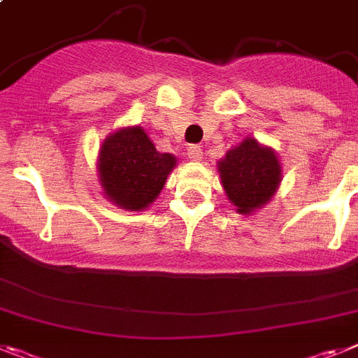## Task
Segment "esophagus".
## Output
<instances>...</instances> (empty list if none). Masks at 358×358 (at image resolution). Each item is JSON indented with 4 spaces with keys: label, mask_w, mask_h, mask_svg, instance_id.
I'll return each instance as SVG.
<instances>
[{
    "label": "esophagus",
    "mask_w": 358,
    "mask_h": 358,
    "mask_svg": "<svg viewBox=\"0 0 358 358\" xmlns=\"http://www.w3.org/2000/svg\"><path fill=\"white\" fill-rule=\"evenodd\" d=\"M186 155H188V159L190 161H201L203 159V150H201V146H188V150H186Z\"/></svg>",
    "instance_id": "obj_1"
}]
</instances>
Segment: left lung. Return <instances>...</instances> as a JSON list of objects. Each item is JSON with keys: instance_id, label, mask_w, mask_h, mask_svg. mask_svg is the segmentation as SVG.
Returning <instances> with one entry per match:
<instances>
[{"instance_id": "left-lung-1", "label": "left lung", "mask_w": 358, "mask_h": 358, "mask_svg": "<svg viewBox=\"0 0 358 358\" xmlns=\"http://www.w3.org/2000/svg\"><path fill=\"white\" fill-rule=\"evenodd\" d=\"M222 188L235 210L243 215L264 208L273 199L282 181V164L271 146L261 145L255 137L226 152L217 161Z\"/></svg>"}]
</instances>
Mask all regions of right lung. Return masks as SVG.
<instances>
[{"label": "right lung", "instance_id": "obj_1", "mask_svg": "<svg viewBox=\"0 0 358 358\" xmlns=\"http://www.w3.org/2000/svg\"><path fill=\"white\" fill-rule=\"evenodd\" d=\"M176 164V155L157 152L145 128L123 127L99 146L97 177L110 203L141 212L157 199Z\"/></svg>", "mask_w": 358, "mask_h": 358}]
</instances>
